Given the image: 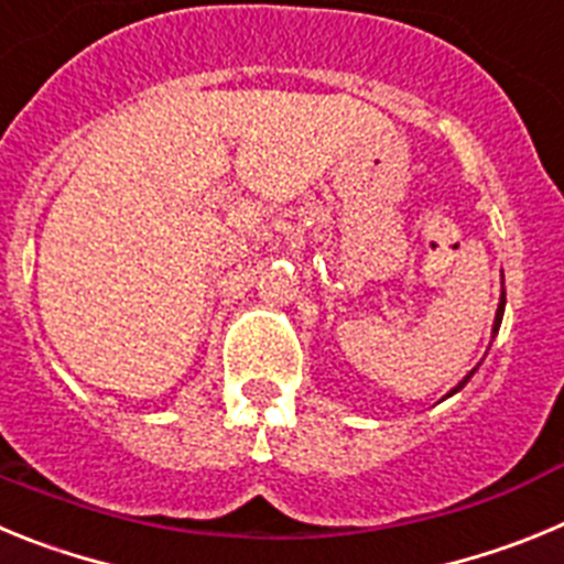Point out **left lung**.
<instances>
[{
	"instance_id": "1",
	"label": "left lung",
	"mask_w": 564,
	"mask_h": 564,
	"mask_svg": "<svg viewBox=\"0 0 564 564\" xmlns=\"http://www.w3.org/2000/svg\"><path fill=\"white\" fill-rule=\"evenodd\" d=\"M502 311H506V291H502V299H500V307H497V318H495V333H497V330H500V322H502ZM475 370H477V367H475ZM475 370L468 372V376H466V378H463V381H460V383H457V387H455V390H452V392L463 390V387H466V383H468V378L475 376ZM452 392H449V395H452Z\"/></svg>"
}]
</instances>
